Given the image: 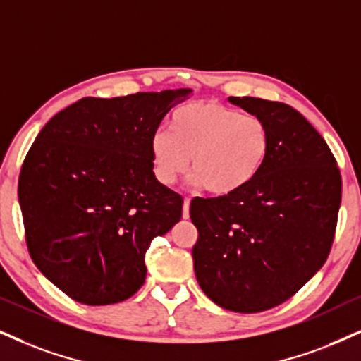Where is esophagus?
Returning <instances> with one entry per match:
<instances>
[{
	"label": "esophagus",
	"instance_id": "esophagus-1",
	"mask_svg": "<svg viewBox=\"0 0 361 361\" xmlns=\"http://www.w3.org/2000/svg\"><path fill=\"white\" fill-rule=\"evenodd\" d=\"M189 207H190V199L185 197L184 206H182V217H184V219H189Z\"/></svg>",
	"mask_w": 361,
	"mask_h": 361
}]
</instances>
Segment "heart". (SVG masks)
Masks as SVG:
<instances>
[{"label": "heart", "instance_id": "1", "mask_svg": "<svg viewBox=\"0 0 361 361\" xmlns=\"http://www.w3.org/2000/svg\"><path fill=\"white\" fill-rule=\"evenodd\" d=\"M269 147L268 127L261 118L201 100L179 106L171 115V132H155L149 150L155 177L164 185L176 184L192 160V185L224 197L256 179Z\"/></svg>", "mask_w": 361, "mask_h": 361}]
</instances>
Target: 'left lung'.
Here are the masks:
<instances>
[{"mask_svg": "<svg viewBox=\"0 0 361 361\" xmlns=\"http://www.w3.org/2000/svg\"><path fill=\"white\" fill-rule=\"evenodd\" d=\"M229 102L264 122L269 154L241 192L192 199L194 271L217 306L259 313L289 300L326 261L341 176L330 147L295 109L255 97Z\"/></svg>", "mask_w": 361, "mask_h": 361, "instance_id": "1", "label": "left lung"}]
</instances>
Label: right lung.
Instances as JSON below:
<instances>
[{
	"label": "right lung",
	"mask_w": 361,
	"mask_h": 361,
	"mask_svg": "<svg viewBox=\"0 0 361 361\" xmlns=\"http://www.w3.org/2000/svg\"><path fill=\"white\" fill-rule=\"evenodd\" d=\"M190 88L82 99L42 128L18 182L31 259L78 303L114 305L145 281V252L182 217L155 179L150 137Z\"/></svg>",
	"instance_id": "add662e5"
}]
</instances>
